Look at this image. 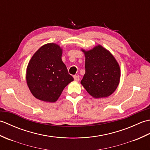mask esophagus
Masks as SVG:
<instances>
[{
  "label": "esophagus",
  "instance_id": "34e87169",
  "mask_svg": "<svg viewBox=\"0 0 150 150\" xmlns=\"http://www.w3.org/2000/svg\"><path fill=\"white\" fill-rule=\"evenodd\" d=\"M73 78H74V80L75 81H79V79H80L79 75H74V76H73Z\"/></svg>",
  "mask_w": 150,
  "mask_h": 150
}]
</instances>
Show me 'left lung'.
<instances>
[{
    "mask_svg": "<svg viewBox=\"0 0 150 150\" xmlns=\"http://www.w3.org/2000/svg\"><path fill=\"white\" fill-rule=\"evenodd\" d=\"M82 51L85 55L86 73L81 84L94 98L110 96L120 82V70L116 59L100 45L89 51Z\"/></svg>",
    "mask_w": 150,
    "mask_h": 150,
    "instance_id": "1",
    "label": "left lung"
}]
</instances>
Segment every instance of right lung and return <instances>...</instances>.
<instances>
[{"mask_svg":"<svg viewBox=\"0 0 150 150\" xmlns=\"http://www.w3.org/2000/svg\"><path fill=\"white\" fill-rule=\"evenodd\" d=\"M62 50L54 43L40 47L27 67L26 81L31 93L37 99L54 103L73 78L62 60Z\"/></svg>","mask_w":150,"mask_h":150,"instance_id":"1","label":"right lung"}]
</instances>
